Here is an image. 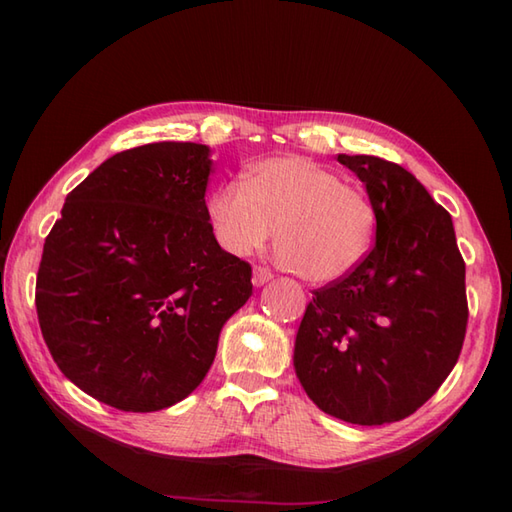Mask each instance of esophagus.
I'll use <instances>...</instances> for the list:
<instances>
[{
    "mask_svg": "<svg viewBox=\"0 0 512 512\" xmlns=\"http://www.w3.org/2000/svg\"><path fill=\"white\" fill-rule=\"evenodd\" d=\"M270 279H273V273H270L268 268L257 266V268L253 270V284H255V286H264V284H268Z\"/></svg>",
    "mask_w": 512,
    "mask_h": 512,
    "instance_id": "esophagus-1",
    "label": "esophagus"
}]
</instances>
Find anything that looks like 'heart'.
Wrapping results in <instances>:
<instances>
[{
    "mask_svg": "<svg viewBox=\"0 0 512 512\" xmlns=\"http://www.w3.org/2000/svg\"><path fill=\"white\" fill-rule=\"evenodd\" d=\"M206 215L226 253L246 257L275 233L279 257L312 284L347 277L372 250L378 215L369 193L303 156L257 162L244 182L217 187Z\"/></svg>",
    "mask_w": 512,
    "mask_h": 512,
    "instance_id": "obj_1",
    "label": "heart"
}]
</instances>
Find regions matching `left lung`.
Wrapping results in <instances>:
<instances>
[{"mask_svg": "<svg viewBox=\"0 0 512 512\" xmlns=\"http://www.w3.org/2000/svg\"><path fill=\"white\" fill-rule=\"evenodd\" d=\"M378 215L376 244L350 275L312 292L295 369L321 411L352 424L411 416L462 352L466 266L449 211L396 162L345 156Z\"/></svg>", "mask_w": 512, "mask_h": 512, "instance_id": "1", "label": "left lung"}]
</instances>
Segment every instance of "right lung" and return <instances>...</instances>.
<instances>
[{"mask_svg":"<svg viewBox=\"0 0 512 512\" xmlns=\"http://www.w3.org/2000/svg\"><path fill=\"white\" fill-rule=\"evenodd\" d=\"M209 147L151 143L107 158L65 198L43 244L37 317L72 383L121 411H158L198 387L253 268L206 215Z\"/></svg>","mask_w":512,"mask_h":512,"instance_id":"1","label":"right lung"}]
</instances>
